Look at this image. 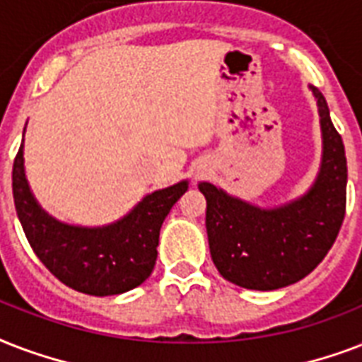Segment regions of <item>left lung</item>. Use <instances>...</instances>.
<instances>
[{"label": "left lung", "instance_id": "left-lung-1", "mask_svg": "<svg viewBox=\"0 0 362 362\" xmlns=\"http://www.w3.org/2000/svg\"><path fill=\"white\" fill-rule=\"evenodd\" d=\"M317 102L323 153L317 177L302 196L281 206L260 207L202 181L206 196L209 253L226 281L253 291H274L306 277L332 247L346 215L347 162L330 120L327 100Z\"/></svg>", "mask_w": 362, "mask_h": 362}]
</instances>
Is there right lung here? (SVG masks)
<instances>
[{
  "label": "right lung",
  "instance_id": "1",
  "mask_svg": "<svg viewBox=\"0 0 362 362\" xmlns=\"http://www.w3.org/2000/svg\"><path fill=\"white\" fill-rule=\"evenodd\" d=\"M187 189L183 179L155 190L109 225H69L45 211L33 196L24 168V137L13 164L16 215L28 242L52 276L92 296L120 295L151 276L162 223Z\"/></svg>",
  "mask_w": 362,
  "mask_h": 362
}]
</instances>
